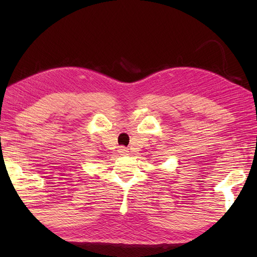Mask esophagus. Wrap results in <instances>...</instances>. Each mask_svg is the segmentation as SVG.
I'll return each instance as SVG.
<instances>
[{"instance_id": "34e87169", "label": "esophagus", "mask_w": 257, "mask_h": 257, "mask_svg": "<svg viewBox=\"0 0 257 257\" xmlns=\"http://www.w3.org/2000/svg\"><path fill=\"white\" fill-rule=\"evenodd\" d=\"M118 152H119L121 155H126V154H128L129 151H128L127 148H125V147H119Z\"/></svg>"}]
</instances>
